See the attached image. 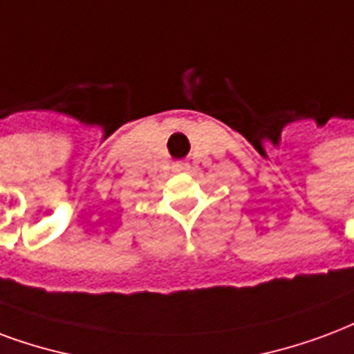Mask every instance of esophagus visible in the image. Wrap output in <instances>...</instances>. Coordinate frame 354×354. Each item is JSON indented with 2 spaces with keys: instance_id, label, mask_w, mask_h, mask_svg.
<instances>
[{
  "instance_id": "obj_1",
  "label": "esophagus",
  "mask_w": 354,
  "mask_h": 354,
  "mask_svg": "<svg viewBox=\"0 0 354 354\" xmlns=\"http://www.w3.org/2000/svg\"><path fill=\"white\" fill-rule=\"evenodd\" d=\"M172 170H176V172H184V170H191V165L185 163V161H178V163L172 165Z\"/></svg>"
}]
</instances>
